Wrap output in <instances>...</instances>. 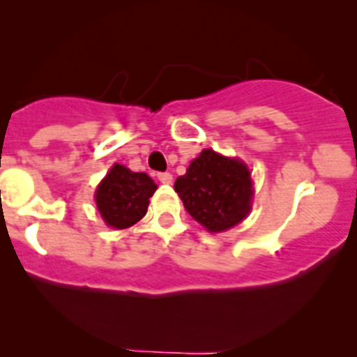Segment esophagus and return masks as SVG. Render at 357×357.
<instances>
[{
	"mask_svg": "<svg viewBox=\"0 0 357 357\" xmlns=\"http://www.w3.org/2000/svg\"><path fill=\"white\" fill-rule=\"evenodd\" d=\"M157 178H159V182H162V184H172L173 175L168 172H162V173H157Z\"/></svg>",
	"mask_w": 357,
	"mask_h": 357,
	"instance_id": "34e87169",
	"label": "esophagus"
}]
</instances>
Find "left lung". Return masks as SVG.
Segmentation results:
<instances>
[{
	"instance_id": "8db88e82",
	"label": "left lung",
	"mask_w": 357,
	"mask_h": 357,
	"mask_svg": "<svg viewBox=\"0 0 357 357\" xmlns=\"http://www.w3.org/2000/svg\"><path fill=\"white\" fill-rule=\"evenodd\" d=\"M184 207L209 232H222L243 222L250 211V172L241 160L204 150L175 182Z\"/></svg>"
}]
</instances>
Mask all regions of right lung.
<instances>
[{
  "label": "right lung",
  "mask_w": 357,
  "mask_h": 357,
  "mask_svg": "<svg viewBox=\"0 0 357 357\" xmlns=\"http://www.w3.org/2000/svg\"><path fill=\"white\" fill-rule=\"evenodd\" d=\"M157 185L146 173H135L114 164L96 189V206L107 225L127 229L146 214L148 198Z\"/></svg>",
  "instance_id": "1"
}]
</instances>
